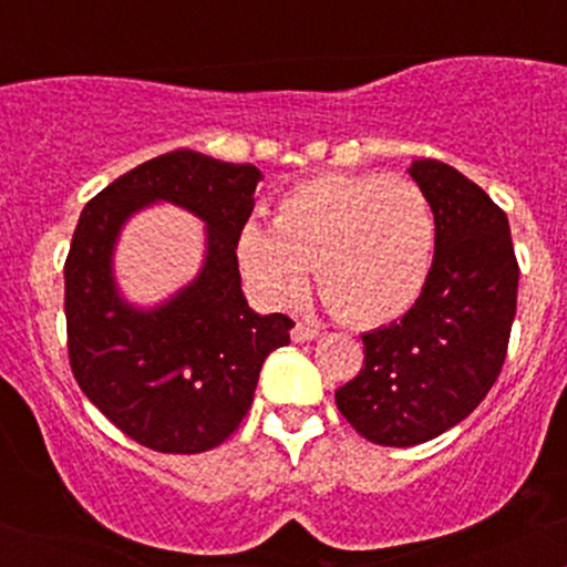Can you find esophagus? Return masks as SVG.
<instances>
[{"label":"esophagus","mask_w":567,"mask_h":567,"mask_svg":"<svg viewBox=\"0 0 567 567\" xmlns=\"http://www.w3.org/2000/svg\"><path fill=\"white\" fill-rule=\"evenodd\" d=\"M292 341L296 343H306V341H315V338L322 336V330L317 328V324H309V322H298L296 328L290 330Z\"/></svg>","instance_id":"34e87169"}]
</instances>
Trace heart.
Masks as SVG:
<instances>
[{
  "mask_svg": "<svg viewBox=\"0 0 567 567\" xmlns=\"http://www.w3.org/2000/svg\"><path fill=\"white\" fill-rule=\"evenodd\" d=\"M434 245L437 220L419 184L320 175L282 194L275 226L245 220L237 258L264 301H298L315 269L317 290L336 317L379 324L419 301L432 275Z\"/></svg>",
  "mask_w": 567,
  "mask_h": 567,
  "instance_id": "heart-1",
  "label": "heart"
}]
</instances>
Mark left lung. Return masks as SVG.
I'll list each match as a JSON object with an SVG mask.
<instances>
[{
  "label": "left lung",
  "instance_id": "8db88e82",
  "mask_svg": "<svg viewBox=\"0 0 567 567\" xmlns=\"http://www.w3.org/2000/svg\"><path fill=\"white\" fill-rule=\"evenodd\" d=\"M410 175L437 220L432 275L400 322L362 336L365 362L336 392L343 419L386 447L434 440L485 400L517 311L506 213L445 162L419 159Z\"/></svg>",
  "mask_w": 567,
  "mask_h": 567
}]
</instances>
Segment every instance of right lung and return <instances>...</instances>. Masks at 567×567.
I'll return each mask as SVG.
<instances>
[{"label":"right lung","instance_id":"right-lung-1","mask_svg":"<svg viewBox=\"0 0 567 567\" xmlns=\"http://www.w3.org/2000/svg\"><path fill=\"white\" fill-rule=\"evenodd\" d=\"M264 175L199 152L162 154L84 205L66 266L69 365L112 424L157 453H202L243 424L258 373L296 322L256 315L243 296L237 234ZM148 200H173L208 224L200 277L157 310L124 303L111 277L121 224Z\"/></svg>","mask_w":567,"mask_h":567}]
</instances>
